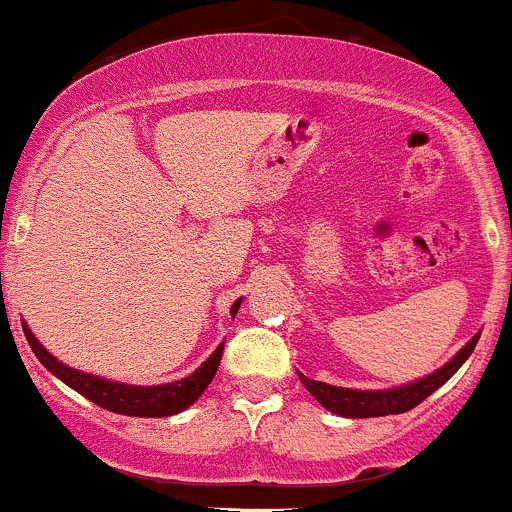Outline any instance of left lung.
Returning <instances> with one entry per match:
<instances>
[{"label":"left lung","instance_id":"1","mask_svg":"<svg viewBox=\"0 0 512 512\" xmlns=\"http://www.w3.org/2000/svg\"><path fill=\"white\" fill-rule=\"evenodd\" d=\"M478 336H473L459 353L454 355V360L444 365V368L437 370V373L427 375V378L417 380V383H410L405 387H395V390H346V387H333L326 383H319V380H311L306 375L299 373L301 383L306 385V390L326 407V410L341 414V417H385V414H402L410 412L412 407H417L419 402L427 400L434 390H439L456 370L464 365V360L469 358L476 348Z\"/></svg>","mask_w":512,"mask_h":512}]
</instances>
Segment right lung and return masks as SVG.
I'll return each mask as SVG.
<instances>
[{
	"label": "right lung",
	"mask_w": 512,
	"mask_h": 512,
	"mask_svg": "<svg viewBox=\"0 0 512 512\" xmlns=\"http://www.w3.org/2000/svg\"><path fill=\"white\" fill-rule=\"evenodd\" d=\"M240 301L233 304V316L238 314ZM26 341H29L31 351L36 353V358L41 360L43 368L51 370L58 380H63L68 387H73L75 392H80L83 397H88L90 402L102 407V410H110L117 414H129V417H169V414L184 412L186 407H191L198 397L203 395L211 380L215 378V370L220 365V355H223V343L215 348V353L193 375H188L186 380L169 385H154V387H134V385H120L110 383V380L93 378V375L78 373V370L68 368V365L58 363L46 348L41 346L34 338V333L29 331L24 324Z\"/></svg>",
	"instance_id": "right-lung-1"
}]
</instances>
